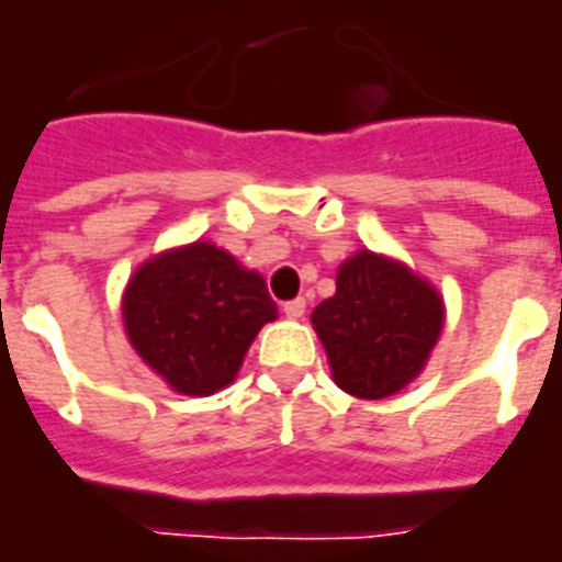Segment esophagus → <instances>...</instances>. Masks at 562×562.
Here are the masks:
<instances>
[{
    "label": "esophagus",
    "instance_id": "esophagus-1",
    "mask_svg": "<svg viewBox=\"0 0 562 562\" xmlns=\"http://www.w3.org/2000/svg\"><path fill=\"white\" fill-rule=\"evenodd\" d=\"M304 299H293V302H284V313L290 316V319H302L304 316Z\"/></svg>",
    "mask_w": 562,
    "mask_h": 562
}]
</instances>
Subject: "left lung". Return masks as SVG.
Returning a JSON list of instances; mask_svg holds the SVG:
<instances>
[{
    "instance_id": "1",
    "label": "left lung",
    "mask_w": 562,
    "mask_h": 562,
    "mask_svg": "<svg viewBox=\"0 0 562 562\" xmlns=\"http://www.w3.org/2000/svg\"><path fill=\"white\" fill-rule=\"evenodd\" d=\"M340 390L375 402L411 384L446 322L442 295L416 272L360 249L337 272V293L313 311Z\"/></svg>"
}]
</instances>
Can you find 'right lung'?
<instances>
[{"instance_id": "obj_1", "label": "right lung", "mask_w": 562, "mask_h": 562, "mask_svg": "<svg viewBox=\"0 0 562 562\" xmlns=\"http://www.w3.org/2000/svg\"><path fill=\"white\" fill-rule=\"evenodd\" d=\"M276 316L267 281L202 240L146 260L123 295L128 342L184 395L232 384L251 340Z\"/></svg>"}]
</instances>
